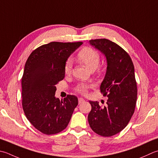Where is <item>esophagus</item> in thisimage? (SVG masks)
<instances>
[{"label": "esophagus", "instance_id": "esophagus-1", "mask_svg": "<svg viewBox=\"0 0 158 158\" xmlns=\"http://www.w3.org/2000/svg\"><path fill=\"white\" fill-rule=\"evenodd\" d=\"M78 101H79V104H80V103H83V102L85 101V100L83 99V98H79Z\"/></svg>", "mask_w": 158, "mask_h": 158}]
</instances>
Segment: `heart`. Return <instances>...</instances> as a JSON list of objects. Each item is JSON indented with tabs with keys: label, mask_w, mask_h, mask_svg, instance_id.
I'll use <instances>...</instances> for the list:
<instances>
[{
	"label": "heart",
	"mask_w": 158,
	"mask_h": 158,
	"mask_svg": "<svg viewBox=\"0 0 158 158\" xmlns=\"http://www.w3.org/2000/svg\"><path fill=\"white\" fill-rule=\"evenodd\" d=\"M77 59L80 62L85 64L90 70H94L98 67L100 61V55L98 52L90 47H84L80 50L77 55ZM72 61H66L64 66V73L69 75L72 70ZM88 86L85 84H81L77 87V91L82 94H85L88 91Z\"/></svg>",
	"instance_id": "b5f03b06"
}]
</instances>
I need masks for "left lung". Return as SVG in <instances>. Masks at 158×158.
Masks as SVG:
<instances>
[{
  "label": "left lung",
  "mask_w": 158,
  "mask_h": 158,
  "mask_svg": "<svg viewBox=\"0 0 158 158\" xmlns=\"http://www.w3.org/2000/svg\"><path fill=\"white\" fill-rule=\"evenodd\" d=\"M89 42L106 57V73L100 90L108 99L104 107L97 101H89L88 123L96 134L110 137L121 131L134 113L137 100L134 66L127 52L116 43L107 39Z\"/></svg>",
  "instance_id": "left-lung-1"
}]
</instances>
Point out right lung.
<instances>
[{
    "label": "right lung",
    "instance_id": "right-lung-1",
    "mask_svg": "<svg viewBox=\"0 0 158 158\" xmlns=\"http://www.w3.org/2000/svg\"><path fill=\"white\" fill-rule=\"evenodd\" d=\"M83 42H52L34 50L26 61L22 78L23 108L27 119L44 134H56L66 128L78 98L55 97L56 85L65 77L64 66Z\"/></svg>",
    "mask_w": 158,
    "mask_h": 158
}]
</instances>
